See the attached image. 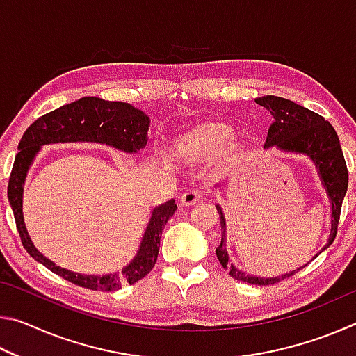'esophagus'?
<instances>
[{"label": "esophagus", "mask_w": 356, "mask_h": 356, "mask_svg": "<svg viewBox=\"0 0 356 356\" xmlns=\"http://www.w3.org/2000/svg\"><path fill=\"white\" fill-rule=\"evenodd\" d=\"M201 200H202V193L200 190H186L182 195V197H180V204H182V206H191V204H196Z\"/></svg>", "instance_id": "obj_1"}]
</instances>
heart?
Listing matches in <instances>:
<instances>
[{
	"instance_id": "obj_1",
	"label": "heart",
	"mask_w": 356,
	"mask_h": 356,
	"mask_svg": "<svg viewBox=\"0 0 356 356\" xmlns=\"http://www.w3.org/2000/svg\"><path fill=\"white\" fill-rule=\"evenodd\" d=\"M236 131L222 124L202 125L180 141V152L188 156H216L232 146Z\"/></svg>"
}]
</instances>
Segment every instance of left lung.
<instances>
[{"label":"left lung","mask_w":356,"mask_h":356,"mask_svg":"<svg viewBox=\"0 0 356 356\" xmlns=\"http://www.w3.org/2000/svg\"><path fill=\"white\" fill-rule=\"evenodd\" d=\"M256 102L270 110L273 114V124L268 127L267 138H265L264 147L276 146L278 149L287 150V152H298L311 156L312 161L318 168L322 182L328 191L331 200V209H333V216H331V232L328 243L323 246L327 250L333 243L337 234V225H339L341 207L344 201L347 185H348V171L346 165L344 154H342L339 138H337L336 130L333 129L328 120H325L321 114L308 110V108L293 104L292 100L276 97V95H264L257 97ZM220 213V225H221V243L216 248V257H218L222 268L229 270V275L238 281L250 282L256 286H268L280 282L286 278H291L301 268L293 270L291 273H286L276 278H257V276L245 275L240 272L229 261L226 251V221L225 215L220 206H216ZM321 251V252H322ZM318 256V254H317ZM316 256V257H317Z\"/></svg>","instance_id":"left-lung-1"}]
</instances>
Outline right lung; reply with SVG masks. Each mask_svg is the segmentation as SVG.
I'll list each match as a JSON object with an SVG mask.
<instances>
[{
  "mask_svg": "<svg viewBox=\"0 0 356 356\" xmlns=\"http://www.w3.org/2000/svg\"><path fill=\"white\" fill-rule=\"evenodd\" d=\"M149 122L150 120L146 114L124 102L83 97L44 114L29 125L19 144V154L15 155L8 185V197L12 212H14L17 231L29 256L74 284L102 292L118 291L127 282L135 284L154 268L159 257L161 232L177 209L174 200L154 209L140 251L134 261L120 273L105 276L74 273L48 261L34 248L26 232L22 212L23 184H25L28 168L40 146L51 143H100L124 150V152H138L147 144Z\"/></svg>",
  "mask_w": 356,
  "mask_h": 356,
  "instance_id": "1",
  "label": "right lung"
}]
</instances>
